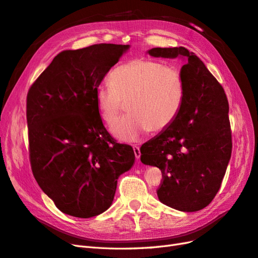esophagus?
<instances>
[{
  "label": "esophagus",
  "mask_w": 258,
  "mask_h": 258,
  "mask_svg": "<svg viewBox=\"0 0 258 258\" xmlns=\"http://www.w3.org/2000/svg\"><path fill=\"white\" fill-rule=\"evenodd\" d=\"M134 151H135V155H136V158L139 159L141 157V151H140V147L139 146H134Z\"/></svg>",
  "instance_id": "esophagus-1"
}]
</instances>
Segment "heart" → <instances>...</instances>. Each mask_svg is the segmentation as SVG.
Listing matches in <instances>:
<instances>
[{
  "label": "heart",
  "mask_w": 258,
  "mask_h": 258,
  "mask_svg": "<svg viewBox=\"0 0 258 258\" xmlns=\"http://www.w3.org/2000/svg\"><path fill=\"white\" fill-rule=\"evenodd\" d=\"M110 85L96 90L100 118L113 127L126 103L128 114L114 130L122 141H135L151 130L160 132L174 121L185 99V83L179 70L153 58H137L115 68Z\"/></svg>",
  "instance_id": "1"
}]
</instances>
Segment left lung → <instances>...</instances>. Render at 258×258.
Here are the masks:
<instances>
[{"mask_svg":"<svg viewBox=\"0 0 258 258\" xmlns=\"http://www.w3.org/2000/svg\"><path fill=\"white\" fill-rule=\"evenodd\" d=\"M147 52L185 58V99L174 121L140 148L141 161L161 170L157 196L163 205L196 212L215 197L230 159L228 100L222 85L188 49L157 47Z\"/></svg>","mask_w":258,"mask_h":258,"instance_id":"left-lung-1","label":"left lung"}]
</instances>
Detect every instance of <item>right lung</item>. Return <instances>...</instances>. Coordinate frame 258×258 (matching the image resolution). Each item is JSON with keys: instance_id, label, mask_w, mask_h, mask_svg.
Masks as SVG:
<instances>
[{"instance_id": "right-lung-1", "label": "right lung", "mask_w": 258, "mask_h": 258, "mask_svg": "<svg viewBox=\"0 0 258 258\" xmlns=\"http://www.w3.org/2000/svg\"><path fill=\"white\" fill-rule=\"evenodd\" d=\"M129 45L63 50L27 96L30 162L42 190L68 215L89 218L111 207L134 148L116 143L100 118L96 90Z\"/></svg>"}]
</instances>
